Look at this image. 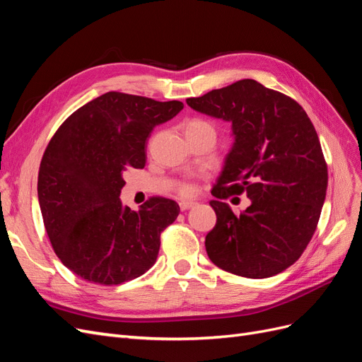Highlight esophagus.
Wrapping results in <instances>:
<instances>
[{"instance_id":"34e87169","label":"esophagus","mask_w":362,"mask_h":362,"mask_svg":"<svg viewBox=\"0 0 362 362\" xmlns=\"http://www.w3.org/2000/svg\"><path fill=\"white\" fill-rule=\"evenodd\" d=\"M196 205V202H193V201H181L180 202V208H181V211H185V210H190L192 206H194Z\"/></svg>"}]
</instances>
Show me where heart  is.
Masks as SVG:
<instances>
[{
    "label": "heart",
    "instance_id": "heart-1",
    "mask_svg": "<svg viewBox=\"0 0 362 362\" xmlns=\"http://www.w3.org/2000/svg\"><path fill=\"white\" fill-rule=\"evenodd\" d=\"M204 131L205 133H214V128L210 122H206V120L199 119V117H194V119L189 120L187 125H185V134L187 133H204ZM194 192H196V189L192 182L181 184L180 193L182 196H192V194H194Z\"/></svg>",
    "mask_w": 362,
    "mask_h": 362
}]
</instances>
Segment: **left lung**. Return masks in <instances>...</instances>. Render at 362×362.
<instances>
[{"label":"left lung","instance_id":"left-lung-1","mask_svg":"<svg viewBox=\"0 0 362 362\" xmlns=\"http://www.w3.org/2000/svg\"><path fill=\"white\" fill-rule=\"evenodd\" d=\"M196 112L233 122L235 141L213 187L217 223L205 237L217 267L238 276L278 275L300 258L319 223L327 164L319 136L293 98L255 80H240L199 98ZM246 192L240 215L221 202Z\"/></svg>","mask_w":362,"mask_h":362}]
</instances>
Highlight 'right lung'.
Here are the masks:
<instances>
[{"mask_svg":"<svg viewBox=\"0 0 362 362\" xmlns=\"http://www.w3.org/2000/svg\"><path fill=\"white\" fill-rule=\"evenodd\" d=\"M181 101L107 92L75 110L43 152L37 177L47 234L60 261L84 281L117 286L149 270L180 205L152 196L139 211L119 199L128 169H144L146 140Z\"/></svg>","mask_w":362,"mask_h":362,"instance_id":"right-lung-1","label":"right lung"}]
</instances>
